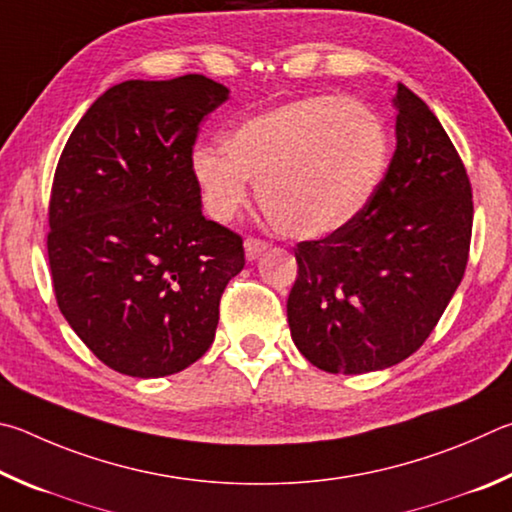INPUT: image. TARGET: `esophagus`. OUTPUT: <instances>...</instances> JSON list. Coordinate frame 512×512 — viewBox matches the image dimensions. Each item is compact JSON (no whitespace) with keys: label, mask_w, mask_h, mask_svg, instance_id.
<instances>
[{"label":"esophagus","mask_w":512,"mask_h":512,"mask_svg":"<svg viewBox=\"0 0 512 512\" xmlns=\"http://www.w3.org/2000/svg\"><path fill=\"white\" fill-rule=\"evenodd\" d=\"M267 249V242L265 240H258V238H245V256L247 261H256L258 256L263 254V251Z\"/></svg>","instance_id":"esophagus-1"}]
</instances>
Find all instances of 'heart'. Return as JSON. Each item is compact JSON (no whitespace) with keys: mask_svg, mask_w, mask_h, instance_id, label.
Segmentation results:
<instances>
[{"mask_svg":"<svg viewBox=\"0 0 512 512\" xmlns=\"http://www.w3.org/2000/svg\"><path fill=\"white\" fill-rule=\"evenodd\" d=\"M218 150L197 148L191 170L206 211L227 222L256 184L263 211L292 238L346 227L387 170L389 134L369 105L344 96H308L240 121Z\"/></svg>","mask_w":512,"mask_h":512,"instance_id":"heart-1","label":"heart"}]
</instances>
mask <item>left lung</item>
<instances>
[{
    "label": "left lung",
    "instance_id": "left-lung-1",
    "mask_svg": "<svg viewBox=\"0 0 512 512\" xmlns=\"http://www.w3.org/2000/svg\"><path fill=\"white\" fill-rule=\"evenodd\" d=\"M396 152L364 211L299 242L288 297L292 342L317 369L357 375L407 360L465 274L472 188L443 125L398 85Z\"/></svg>",
    "mask_w": 512,
    "mask_h": 512
}]
</instances>
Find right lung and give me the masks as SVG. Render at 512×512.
Masks as SVG:
<instances>
[{"label": "right lung", "instance_id": "1", "mask_svg": "<svg viewBox=\"0 0 512 512\" xmlns=\"http://www.w3.org/2000/svg\"><path fill=\"white\" fill-rule=\"evenodd\" d=\"M229 98L215 80H125L71 132L49 202L53 292L98 360L132 378L184 371L213 344L245 267L238 233L202 215L191 155Z\"/></svg>", "mask_w": 512, "mask_h": 512}]
</instances>
